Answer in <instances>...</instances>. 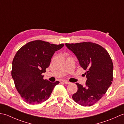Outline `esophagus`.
<instances>
[{"instance_id": "1", "label": "esophagus", "mask_w": 124, "mask_h": 124, "mask_svg": "<svg viewBox=\"0 0 124 124\" xmlns=\"http://www.w3.org/2000/svg\"><path fill=\"white\" fill-rule=\"evenodd\" d=\"M63 82L65 84H70V82H69V81H67V80H64V81H63Z\"/></svg>"}]
</instances>
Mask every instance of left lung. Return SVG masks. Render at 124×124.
<instances>
[{"label":"left lung","mask_w":124,"mask_h":124,"mask_svg":"<svg viewBox=\"0 0 124 124\" xmlns=\"http://www.w3.org/2000/svg\"><path fill=\"white\" fill-rule=\"evenodd\" d=\"M74 53L83 69L87 80L85 86L76 83L77 92L72 99L82 106H91L101 99L113 80V63L108 52L92 42L65 44Z\"/></svg>","instance_id":"obj_1"}]
</instances>
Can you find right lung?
Listing matches in <instances>:
<instances>
[{"label": "right lung", "mask_w": 124, "mask_h": 124, "mask_svg": "<svg viewBox=\"0 0 124 124\" xmlns=\"http://www.w3.org/2000/svg\"><path fill=\"white\" fill-rule=\"evenodd\" d=\"M64 44L55 45L41 40L30 41L18 49L12 62V77L20 96L28 104H40L48 99L60 83L44 80L42 73L49 66L55 51Z\"/></svg>", "instance_id": "1"}]
</instances>
